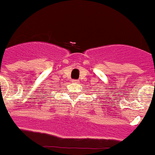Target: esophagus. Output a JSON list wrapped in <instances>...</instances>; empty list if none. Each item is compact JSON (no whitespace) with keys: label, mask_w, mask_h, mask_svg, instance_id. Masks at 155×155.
Segmentation results:
<instances>
[{"label":"esophagus","mask_w":155,"mask_h":155,"mask_svg":"<svg viewBox=\"0 0 155 155\" xmlns=\"http://www.w3.org/2000/svg\"><path fill=\"white\" fill-rule=\"evenodd\" d=\"M78 82H79L78 80H74V83H75V84H78Z\"/></svg>","instance_id":"obj_1"}]
</instances>
